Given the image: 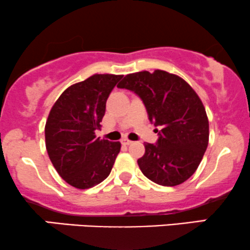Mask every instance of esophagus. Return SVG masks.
<instances>
[{"label":"esophagus","instance_id":"obj_1","mask_svg":"<svg viewBox=\"0 0 250 250\" xmlns=\"http://www.w3.org/2000/svg\"><path fill=\"white\" fill-rule=\"evenodd\" d=\"M122 144L123 145H126V146H128V145H131V144H133V141H131V140H128V139H123L122 140Z\"/></svg>","mask_w":250,"mask_h":250}]
</instances>
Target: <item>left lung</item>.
Segmentation results:
<instances>
[{"mask_svg":"<svg viewBox=\"0 0 250 250\" xmlns=\"http://www.w3.org/2000/svg\"><path fill=\"white\" fill-rule=\"evenodd\" d=\"M117 87L135 92L148 119L162 127L156 144H145L138 160L143 174L163 187L186 182L208 145V119L196 91L180 76L160 69L128 74Z\"/></svg>","mask_w":250,"mask_h":250,"instance_id":"obj_1","label":"left lung"}]
</instances>
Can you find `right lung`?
<instances>
[{"instance_id": "right-lung-1", "label": "right lung", "mask_w": 250, "mask_h": 250, "mask_svg": "<svg viewBox=\"0 0 250 250\" xmlns=\"http://www.w3.org/2000/svg\"><path fill=\"white\" fill-rule=\"evenodd\" d=\"M123 75L95 74L64 90L52 106L45 143L55 170L67 183L89 189L109 176L120 150L119 141L100 139L110 92Z\"/></svg>"}]
</instances>
